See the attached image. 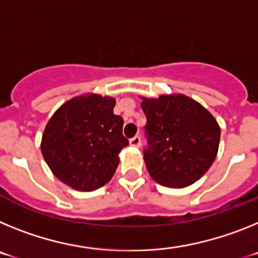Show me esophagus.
Returning a JSON list of instances; mask_svg holds the SVG:
<instances>
[{"label":"esophagus","instance_id":"obj_1","mask_svg":"<svg viewBox=\"0 0 258 258\" xmlns=\"http://www.w3.org/2000/svg\"><path fill=\"white\" fill-rule=\"evenodd\" d=\"M129 142H131V145L134 146V147H140V146H141V137L140 136L133 137V138H131V141H129Z\"/></svg>","mask_w":258,"mask_h":258}]
</instances>
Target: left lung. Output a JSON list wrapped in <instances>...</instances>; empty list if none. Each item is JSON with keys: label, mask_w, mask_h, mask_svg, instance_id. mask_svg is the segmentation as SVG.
I'll use <instances>...</instances> for the list:
<instances>
[{"label": "left lung", "mask_w": 258, "mask_h": 258, "mask_svg": "<svg viewBox=\"0 0 258 258\" xmlns=\"http://www.w3.org/2000/svg\"><path fill=\"white\" fill-rule=\"evenodd\" d=\"M142 99L147 118L143 156L150 175L166 187H187L206 174L217 156V121L186 95Z\"/></svg>", "instance_id": "8db88e82"}]
</instances>
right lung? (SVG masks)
Instances as JSON below:
<instances>
[{"label": "right lung", "mask_w": 258, "mask_h": 258, "mask_svg": "<svg viewBox=\"0 0 258 258\" xmlns=\"http://www.w3.org/2000/svg\"><path fill=\"white\" fill-rule=\"evenodd\" d=\"M113 98L89 94L66 102L42 134L45 161L63 183L80 191L102 187L115 174L118 152L129 145Z\"/></svg>", "instance_id": "right-lung-1"}]
</instances>
